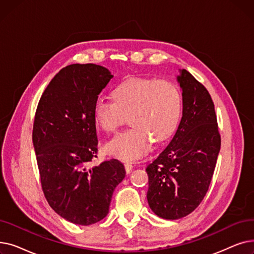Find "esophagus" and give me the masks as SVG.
<instances>
[{
    "label": "esophagus",
    "instance_id": "obj_1",
    "mask_svg": "<svg viewBox=\"0 0 254 254\" xmlns=\"http://www.w3.org/2000/svg\"><path fill=\"white\" fill-rule=\"evenodd\" d=\"M125 168H126V171H127V174H129V173H130L131 170H132V165H131L130 163H126V164H125Z\"/></svg>",
    "mask_w": 254,
    "mask_h": 254
}]
</instances>
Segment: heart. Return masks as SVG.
Segmentation results:
<instances>
[{
	"instance_id": "obj_1",
	"label": "heart",
	"mask_w": 254,
	"mask_h": 254,
	"mask_svg": "<svg viewBox=\"0 0 254 254\" xmlns=\"http://www.w3.org/2000/svg\"><path fill=\"white\" fill-rule=\"evenodd\" d=\"M113 100L99 98L93 105L96 124L114 132L129 116L131 127L107 142L105 151L123 161H134L150 147L173 135L183 110L182 93L167 80L130 78L113 90Z\"/></svg>"
}]
</instances>
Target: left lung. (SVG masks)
<instances>
[{
	"label": "left lung",
	"mask_w": 254,
	"mask_h": 254,
	"mask_svg": "<svg viewBox=\"0 0 254 254\" xmlns=\"http://www.w3.org/2000/svg\"><path fill=\"white\" fill-rule=\"evenodd\" d=\"M179 72L180 124L171 142L146 168L148 205L158 217L170 220L189 215L203 201L220 150L211 96L190 72Z\"/></svg>",
	"instance_id": "1"
}]
</instances>
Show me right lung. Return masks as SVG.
<instances>
[{"mask_svg":"<svg viewBox=\"0 0 254 254\" xmlns=\"http://www.w3.org/2000/svg\"><path fill=\"white\" fill-rule=\"evenodd\" d=\"M111 78L99 64L66 65L44 90L35 115L33 144L44 195L61 217L79 225L107 216L126 177L115 158L88 168L98 151L93 105Z\"/></svg>","mask_w":254,"mask_h":254,"instance_id":"obj_1","label":"right lung"}]
</instances>
